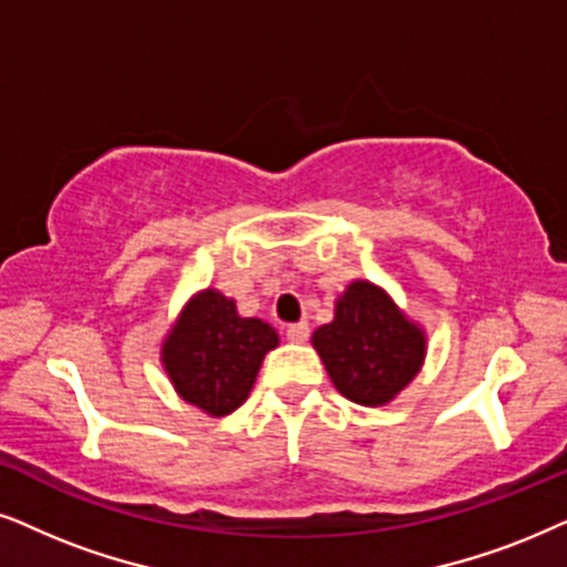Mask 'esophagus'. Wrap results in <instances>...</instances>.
<instances>
[{"label": "esophagus", "mask_w": 567, "mask_h": 567, "mask_svg": "<svg viewBox=\"0 0 567 567\" xmlns=\"http://www.w3.org/2000/svg\"><path fill=\"white\" fill-rule=\"evenodd\" d=\"M308 331H311V329H308L306 321L290 323V327H288V339H290L292 344H303L306 339H308Z\"/></svg>", "instance_id": "1"}]
</instances>
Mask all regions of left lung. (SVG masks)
<instances>
[{
    "mask_svg": "<svg viewBox=\"0 0 567 567\" xmlns=\"http://www.w3.org/2000/svg\"><path fill=\"white\" fill-rule=\"evenodd\" d=\"M339 394L383 406L422 371L427 334L371 279H352L334 300V319L311 337Z\"/></svg>",
    "mask_w": 567,
    "mask_h": 567,
    "instance_id": "obj_1",
    "label": "left lung"
}]
</instances>
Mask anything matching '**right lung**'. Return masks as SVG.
<instances>
[{"instance_id": "obj_1", "label": "right lung", "mask_w": 567, "mask_h": 567, "mask_svg": "<svg viewBox=\"0 0 567 567\" xmlns=\"http://www.w3.org/2000/svg\"><path fill=\"white\" fill-rule=\"evenodd\" d=\"M279 334L256 316H240L220 290L194 292L181 308L161 347L163 371L186 404L209 417H225L251 394L264 354Z\"/></svg>"}]
</instances>
